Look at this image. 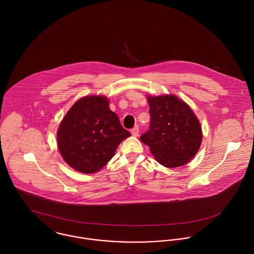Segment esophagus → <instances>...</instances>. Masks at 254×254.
Returning a JSON list of instances; mask_svg holds the SVG:
<instances>
[{
    "label": "esophagus",
    "mask_w": 254,
    "mask_h": 254,
    "mask_svg": "<svg viewBox=\"0 0 254 254\" xmlns=\"http://www.w3.org/2000/svg\"><path fill=\"white\" fill-rule=\"evenodd\" d=\"M131 133H132V135H133L134 137H137V136L139 135V128H138V127L133 128V129L131 130Z\"/></svg>",
    "instance_id": "34e87169"
}]
</instances>
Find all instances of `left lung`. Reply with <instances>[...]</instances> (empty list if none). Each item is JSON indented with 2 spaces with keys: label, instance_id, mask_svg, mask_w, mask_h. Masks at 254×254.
<instances>
[{
  "label": "left lung",
  "instance_id": "left-lung-1",
  "mask_svg": "<svg viewBox=\"0 0 254 254\" xmlns=\"http://www.w3.org/2000/svg\"><path fill=\"white\" fill-rule=\"evenodd\" d=\"M150 129L140 139L150 147L159 164L177 168L191 161L202 142L198 118L183 100L175 95L148 96Z\"/></svg>",
  "mask_w": 254,
  "mask_h": 254
}]
</instances>
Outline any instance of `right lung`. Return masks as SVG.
Wrapping results in <instances>:
<instances>
[{
    "instance_id": "right-lung-1",
    "label": "right lung",
    "mask_w": 254,
    "mask_h": 254,
    "mask_svg": "<svg viewBox=\"0 0 254 254\" xmlns=\"http://www.w3.org/2000/svg\"><path fill=\"white\" fill-rule=\"evenodd\" d=\"M131 136L118 116L109 109L105 96L79 99L63 118L58 132V149L64 161L83 173H94L114 156L119 144Z\"/></svg>"
}]
</instances>
